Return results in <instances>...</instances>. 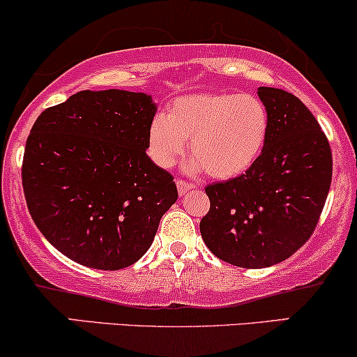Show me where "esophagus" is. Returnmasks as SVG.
<instances>
[{"label":"esophagus","instance_id":"obj_1","mask_svg":"<svg viewBox=\"0 0 357 357\" xmlns=\"http://www.w3.org/2000/svg\"><path fill=\"white\" fill-rule=\"evenodd\" d=\"M175 183H177V190H178L180 195H187V193L192 190V185H190V183L183 182V180L177 178V182H175Z\"/></svg>","mask_w":357,"mask_h":357}]
</instances>
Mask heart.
I'll use <instances>...</instances> for the list:
<instances>
[{
  "mask_svg": "<svg viewBox=\"0 0 357 357\" xmlns=\"http://www.w3.org/2000/svg\"><path fill=\"white\" fill-rule=\"evenodd\" d=\"M270 116L258 98L238 92L190 94L175 99L149 126V155L169 169L190 140L188 172L228 180L252 169L265 149Z\"/></svg>",
  "mask_w": 357,
  "mask_h": 357,
  "instance_id": "heart-1",
  "label": "heart"
}]
</instances>
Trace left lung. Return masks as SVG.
I'll return each instance as SVG.
<instances>
[{"instance_id":"8db88e82","label":"left lung","mask_w":357,"mask_h":357,"mask_svg":"<svg viewBox=\"0 0 357 357\" xmlns=\"http://www.w3.org/2000/svg\"><path fill=\"white\" fill-rule=\"evenodd\" d=\"M270 132L261 155L240 177L206 185L200 233L215 257L240 268L283 261L310 240L333 177L331 147L296 96L258 87Z\"/></svg>"}]
</instances>
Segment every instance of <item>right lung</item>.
<instances>
[{"mask_svg":"<svg viewBox=\"0 0 357 357\" xmlns=\"http://www.w3.org/2000/svg\"><path fill=\"white\" fill-rule=\"evenodd\" d=\"M155 112L144 92L81 91L34 122L21 170L26 204L46 240L79 265H134L177 202L174 177L145 152Z\"/></svg>","mask_w":357,"mask_h":357,"instance_id":"add662e5","label":"right lung"}]
</instances>
